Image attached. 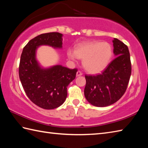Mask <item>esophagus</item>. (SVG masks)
<instances>
[{"label":"esophagus","mask_w":148,"mask_h":148,"mask_svg":"<svg viewBox=\"0 0 148 148\" xmlns=\"http://www.w3.org/2000/svg\"><path fill=\"white\" fill-rule=\"evenodd\" d=\"M82 75H83L82 72H81L80 71H78L77 72V73H76V76H82Z\"/></svg>","instance_id":"obj_1"}]
</instances>
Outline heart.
<instances>
[{
    "instance_id": "1",
    "label": "heart",
    "mask_w": 148,
    "mask_h": 148,
    "mask_svg": "<svg viewBox=\"0 0 148 148\" xmlns=\"http://www.w3.org/2000/svg\"><path fill=\"white\" fill-rule=\"evenodd\" d=\"M67 55L72 60L82 59L83 67L89 73L99 74L105 70L111 62L112 48L107 42L88 41L78 45L74 51L68 50Z\"/></svg>"
}]
</instances>
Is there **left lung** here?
<instances>
[{
	"label": "left lung",
	"instance_id": "1",
	"mask_svg": "<svg viewBox=\"0 0 148 148\" xmlns=\"http://www.w3.org/2000/svg\"><path fill=\"white\" fill-rule=\"evenodd\" d=\"M116 57L101 74L85 75L84 93L86 100L97 107H106L117 102L126 92L132 72L129 50L118 39L112 40Z\"/></svg>",
	"mask_w": 148,
	"mask_h": 148
}]
</instances>
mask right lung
Returning a JSON list of instances; mask_svg holds the SVG:
<instances>
[{
  "label": "right lung",
  "mask_w": 148,
  "mask_h": 148,
  "mask_svg": "<svg viewBox=\"0 0 148 148\" xmlns=\"http://www.w3.org/2000/svg\"><path fill=\"white\" fill-rule=\"evenodd\" d=\"M62 34L58 32L42 34L31 39L22 51L19 77L25 92L37 106L53 109L60 106L67 96V86L76 77L77 69H69L62 65L42 69L36 59L37 47H62Z\"/></svg>",
  "instance_id": "right-lung-1"
}]
</instances>
